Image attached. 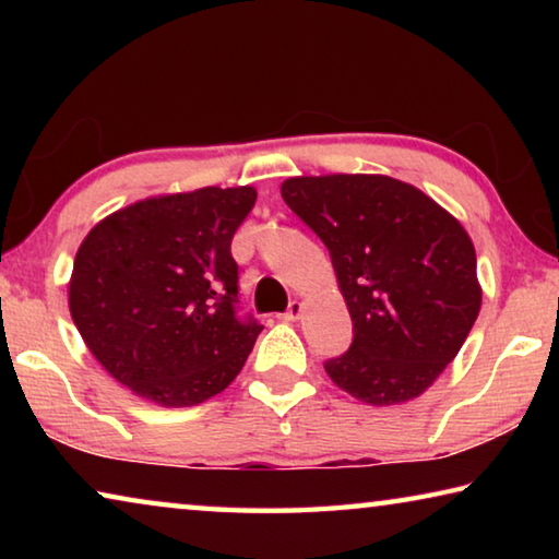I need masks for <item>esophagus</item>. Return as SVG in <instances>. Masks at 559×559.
<instances>
[{"label":"esophagus","instance_id":"esophagus-1","mask_svg":"<svg viewBox=\"0 0 559 559\" xmlns=\"http://www.w3.org/2000/svg\"><path fill=\"white\" fill-rule=\"evenodd\" d=\"M300 313H302V302H300V300H293L286 313L281 316V320H286V323H290V320H298Z\"/></svg>","mask_w":559,"mask_h":559}]
</instances>
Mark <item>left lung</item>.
Segmentation results:
<instances>
[{
  "label": "left lung",
  "mask_w": 559,
  "mask_h": 559,
  "mask_svg": "<svg viewBox=\"0 0 559 559\" xmlns=\"http://www.w3.org/2000/svg\"><path fill=\"white\" fill-rule=\"evenodd\" d=\"M283 202L328 246L353 345L325 362L340 390L386 406L419 396L480 310L476 251L419 189L384 175L293 177Z\"/></svg>",
  "instance_id": "left-lung-1"
}]
</instances>
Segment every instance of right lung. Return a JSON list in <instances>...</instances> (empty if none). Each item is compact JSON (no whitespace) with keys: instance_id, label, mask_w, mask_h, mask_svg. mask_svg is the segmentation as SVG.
Returning a JSON list of instances; mask_svg holds the SVG:
<instances>
[{"instance_id":"1","label":"right lung","mask_w":559,"mask_h":559,"mask_svg":"<svg viewBox=\"0 0 559 559\" xmlns=\"http://www.w3.org/2000/svg\"><path fill=\"white\" fill-rule=\"evenodd\" d=\"M257 189L155 197L91 229L73 261L69 306L93 357L163 406H194L241 372L263 325L239 313L231 239Z\"/></svg>"}]
</instances>
